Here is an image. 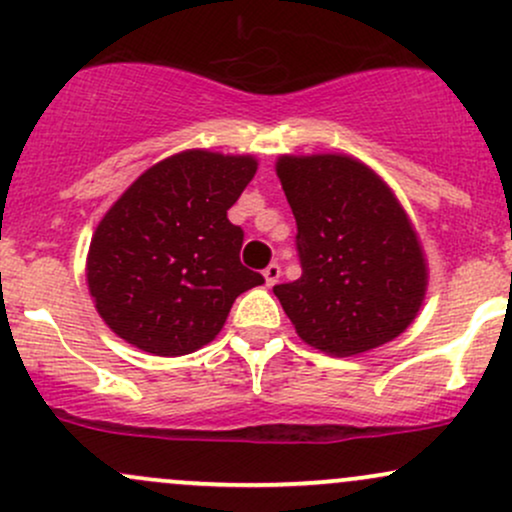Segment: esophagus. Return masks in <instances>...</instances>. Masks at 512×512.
<instances>
[{
    "label": "esophagus",
    "instance_id": "obj_1",
    "mask_svg": "<svg viewBox=\"0 0 512 512\" xmlns=\"http://www.w3.org/2000/svg\"><path fill=\"white\" fill-rule=\"evenodd\" d=\"M262 274H264V281H267V286H274L276 281H279V276H281V267L276 262H272L267 269H264Z\"/></svg>",
    "mask_w": 512,
    "mask_h": 512
}]
</instances>
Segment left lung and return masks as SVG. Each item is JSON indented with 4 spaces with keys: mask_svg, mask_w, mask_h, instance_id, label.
<instances>
[{
    "mask_svg": "<svg viewBox=\"0 0 512 512\" xmlns=\"http://www.w3.org/2000/svg\"><path fill=\"white\" fill-rule=\"evenodd\" d=\"M296 216L303 274L274 296L305 344L356 356L399 337L419 315L428 267L395 192L346 154L279 156Z\"/></svg>",
    "mask_w": 512,
    "mask_h": 512,
    "instance_id": "1",
    "label": "left lung"
}]
</instances>
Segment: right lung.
<instances>
[{
	"label": "right lung",
	"mask_w": 512,
	"mask_h": 512,
	"mask_svg": "<svg viewBox=\"0 0 512 512\" xmlns=\"http://www.w3.org/2000/svg\"><path fill=\"white\" fill-rule=\"evenodd\" d=\"M257 173L255 156L187 149L144 170L105 211L86 257L98 315L154 356H185L221 332L240 293L264 284L240 264L228 221Z\"/></svg>",
	"instance_id": "add662e5"
}]
</instances>
